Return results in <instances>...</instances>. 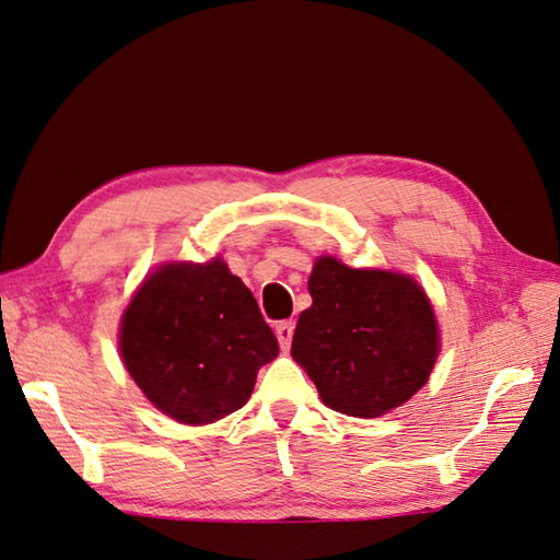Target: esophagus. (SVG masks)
<instances>
[{
  "mask_svg": "<svg viewBox=\"0 0 560 560\" xmlns=\"http://www.w3.org/2000/svg\"><path fill=\"white\" fill-rule=\"evenodd\" d=\"M292 332H295V323H292V319H282V323L275 325V335H278V342L282 350H290Z\"/></svg>",
  "mask_w": 560,
  "mask_h": 560,
  "instance_id": "obj_1",
  "label": "esophagus"
}]
</instances>
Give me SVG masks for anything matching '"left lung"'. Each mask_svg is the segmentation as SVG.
Wrapping results in <instances>:
<instances>
[{"instance_id": "obj_1", "label": "left lung", "mask_w": 560, "mask_h": 560, "mask_svg": "<svg viewBox=\"0 0 560 560\" xmlns=\"http://www.w3.org/2000/svg\"><path fill=\"white\" fill-rule=\"evenodd\" d=\"M313 307L300 315L292 357L325 405L350 417H382L424 387L436 362L432 305L415 280L319 258Z\"/></svg>"}]
</instances>
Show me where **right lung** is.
Here are the masks:
<instances>
[{"label":"right lung","mask_w":560,"mask_h":560,"mask_svg":"<svg viewBox=\"0 0 560 560\" xmlns=\"http://www.w3.org/2000/svg\"><path fill=\"white\" fill-rule=\"evenodd\" d=\"M278 337L223 260L155 270L121 319V357L163 415L210 424L250 399Z\"/></svg>","instance_id":"1"}]
</instances>
